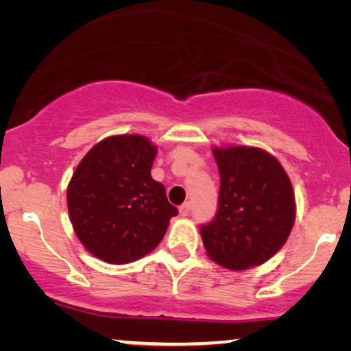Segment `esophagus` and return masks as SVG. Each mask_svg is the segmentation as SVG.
<instances>
[{
    "label": "esophagus",
    "instance_id": "34e87169",
    "mask_svg": "<svg viewBox=\"0 0 351 351\" xmlns=\"http://www.w3.org/2000/svg\"><path fill=\"white\" fill-rule=\"evenodd\" d=\"M190 210H191V204L190 203H184L179 208V213H180V215H184V217H185V215L190 214Z\"/></svg>",
    "mask_w": 351,
    "mask_h": 351
}]
</instances>
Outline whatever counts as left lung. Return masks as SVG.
Returning <instances> with one entry per match:
<instances>
[{
	"label": "left lung",
	"mask_w": 351,
	"mask_h": 351,
	"mask_svg": "<svg viewBox=\"0 0 351 351\" xmlns=\"http://www.w3.org/2000/svg\"><path fill=\"white\" fill-rule=\"evenodd\" d=\"M220 191L214 219L201 223L208 256L228 270L267 262L295 220V198L280 161L261 148H214Z\"/></svg>",
	"instance_id": "8db88e82"
}]
</instances>
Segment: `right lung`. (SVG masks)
Listing matches in <instances>:
<instances>
[{
  "label": "right lung",
  "mask_w": 351,
  "mask_h": 351,
  "mask_svg": "<svg viewBox=\"0 0 351 351\" xmlns=\"http://www.w3.org/2000/svg\"><path fill=\"white\" fill-rule=\"evenodd\" d=\"M156 147L137 134L104 138L73 172L66 203L76 237L93 256L129 263L152 252L179 214L152 179Z\"/></svg>",
  "instance_id": "1"
}]
</instances>
